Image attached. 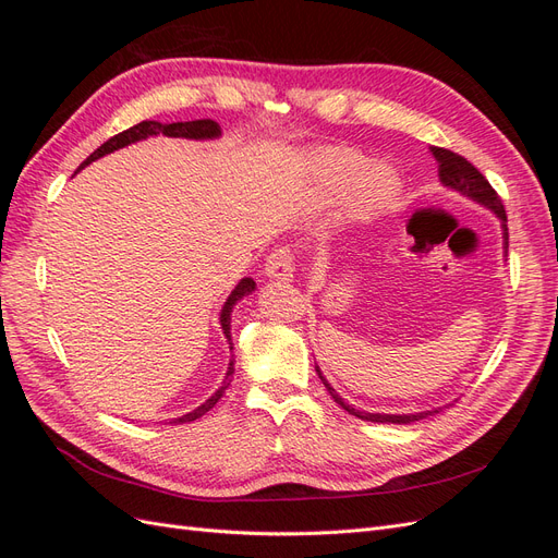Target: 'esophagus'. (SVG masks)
Returning <instances> with one entry per match:
<instances>
[{"label": "esophagus", "mask_w": 558, "mask_h": 558, "mask_svg": "<svg viewBox=\"0 0 558 558\" xmlns=\"http://www.w3.org/2000/svg\"><path fill=\"white\" fill-rule=\"evenodd\" d=\"M295 272V263H293V253L289 248H277L275 253H269V258L265 263V277L272 281H291Z\"/></svg>", "instance_id": "34e87169"}]
</instances>
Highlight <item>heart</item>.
Instances as JSON below:
<instances>
[{
    "mask_svg": "<svg viewBox=\"0 0 558 558\" xmlns=\"http://www.w3.org/2000/svg\"><path fill=\"white\" fill-rule=\"evenodd\" d=\"M310 167L318 205L332 207L347 197V209L361 221L388 214L400 199L398 174L386 165H369L356 148H326L312 158Z\"/></svg>",
    "mask_w": 558,
    "mask_h": 558,
    "instance_id": "heart-1",
    "label": "heart"
}]
</instances>
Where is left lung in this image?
<instances>
[{
  "mask_svg": "<svg viewBox=\"0 0 558 558\" xmlns=\"http://www.w3.org/2000/svg\"><path fill=\"white\" fill-rule=\"evenodd\" d=\"M430 154H433V158L437 162V177H440V183L445 185V189L459 193V195L475 202V205H480V207L496 214V218L500 221V228H502V251H505V256H508V216H505V207H502L498 193L492 189V183H488L480 174V170H477L475 165L468 162L459 154H451V150L437 148V146H430ZM316 375L320 377V381H324V386L328 388V393L332 396V400L340 404L344 412L359 416L361 421H373V424H414V421L433 416V414L442 412L447 408V404H442V408H430V410H424V412H410V414L367 412V410H359L356 404H349L340 393H337L335 388L330 386V381L324 377V373H320L318 365H316Z\"/></svg>",
  "mask_w": 558,
  "mask_h": 558,
  "instance_id": "1",
  "label": "left lung"
}]
</instances>
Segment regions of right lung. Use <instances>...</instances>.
I'll return each instance as SVG.
<instances>
[{
  "instance_id": "add662e5",
  "label": "right lung",
  "mask_w": 558,
  "mask_h": 558,
  "mask_svg": "<svg viewBox=\"0 0 558 558\" xmlns=\"http://www.w3.org/2000/svg\"><path fill=\"white\" fill-rule=\"evenodd\" d=\"M158 134H165V137H181V140H195V142H209V140H218L221 137V128H218V123L214 121H189V123H158V121H142L137 125H132L130 130L116 134V137H111L109 142H105L102 146H99L97 150H93V154L81 162L78 170H83V167H88L90 162L99 160L102 156H109L113 154V150L118 148H125L130 144H137V142H144L148 137H158ZM253 291H256V281H253L251 277H244L238 286H234L232 293L228 295L226 305L221 310V314H218V324H221V330L226 335V340L230 344V351H232V332H230V318H232V307L238 305V302L246 295H251ZM232 375H234V356L230 359L228 363V369H226V379L223 384L218 386V391H214L205 402L199 404V408H195L193 412L189 414H181L177 418H170V424H189V421H195L199 418L202 414H207L214 404L223 398L226 388L230 386L232 381Z\"/></svg>"
}]
</instances>
